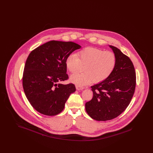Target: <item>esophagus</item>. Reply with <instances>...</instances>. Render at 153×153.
<instances>
[{
    "mask_svg": "<svg viewBox=\"0 0 153 153\" xmlns=\"http://www.w3.org/2000/svg\"><path fill=\"white\" fill-rule=\"evenodd\" d=\"M76 89L78 90V91H81V90L84 89V87H80V86H78V85H76Z\"/></svg>",
    "mask_w": 153,
    "mask_h": 153,
    "instance_id": "esophagus-1",
    "label": "esophagus"
}]
</instances>
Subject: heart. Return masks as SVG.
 Returning <instances> with one entry per match:
<instances>
[{
    "label": "heart",
    "mask_w": 153,
    "mask_h": 153,
    "mask_svg": "<svg viewBox=\"0 0 153 153\" xmlns=\"http://www.w3.org/2000/svg\"><path fill=\"white\" fill-rule=\"evenodd\" d=\"M81 65H85V72L73 74L70 80L76 85L82 87L93 81L97 83L107 79L116 67L117 57L112 51L89 47L77 54H71L66 58V67L71 73L77 71Z\"/></svg>",
    "instance_id": "1"
}]
</instances>
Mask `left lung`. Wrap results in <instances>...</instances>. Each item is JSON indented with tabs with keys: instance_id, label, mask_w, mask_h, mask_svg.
Wrapping results in <instances>:
<instances>
[{
	"instance_id": "left-lung-1",
	"label": "left lung",
	"mask_w": 153,
	"mask_h": 153,
	"mask_svg": "<svg viewBox=\"0 0 153 153\" xmlns=\"http://www.w3.org/2000/svg\"><path fill=\"white\" fill-rule=\"evenodd\" d=\"M117 57V65L109 77L91 87L94 96L85 103L91 117L106 121L120 115L129 105L136 85V73L128 57L110 45Z\"/></svg>"
}]
</instances>
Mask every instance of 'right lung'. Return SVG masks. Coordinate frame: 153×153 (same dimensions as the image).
Here are the masks:
<instances>
[{
	"instance_id": "1",
	"label": "right lung",
	"mask_w": 153,
	"mask_h": 153,
	"mask_svg": "<svg viewBox=\"0 0 153 153\" xmlns=\"http://www.w3.org/2000/svg\"><path fill=\"white\" fill-rule=\"evenodd\" d=\"M80 48L73 42L51 41L30 53L24 68L23 88L30 104L39 113L48 116L59 114L76 91L73 84L60 82L69 78L66 58Z\"/></svg>"
}]
</instances>
